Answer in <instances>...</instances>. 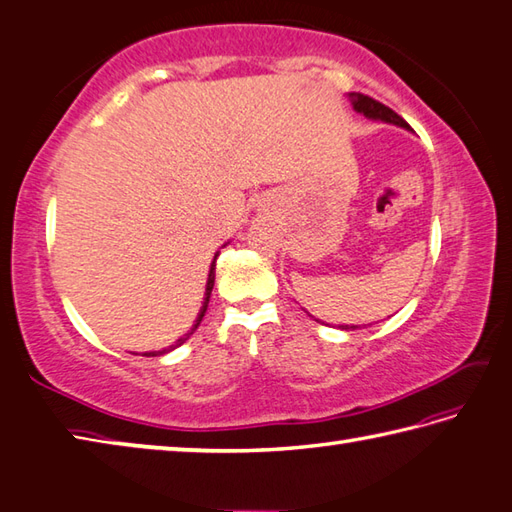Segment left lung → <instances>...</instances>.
Masks as SVG:
<instances>
[{"instance_id": "8db88e82", "label": "left lung", "mask_w": 512, "mask_h": 512, "mask_svg": "<svg viewBox=\"0 0 512 512\" xmlns=\"http://www.w3.org/2000/svg\"><path fill=\"white\" fill-rule=\"evenodd\" d=\"M352 98V104L354 109L368 115V118H374V120H383V122H390V124H397V127H403V129H410L408 122L401 118V115L394 113L390 106H385L381 102H376L374 98H370V95H363V93H350ZM345 330H350V327H345Z\"/></svg>"}]
</instances>
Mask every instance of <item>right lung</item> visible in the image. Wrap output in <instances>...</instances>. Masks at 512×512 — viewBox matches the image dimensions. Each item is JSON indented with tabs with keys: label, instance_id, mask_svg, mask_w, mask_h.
I'll return each instance as SVG.
<instances>
[{
	"label": "right lung",
	"instance_id": "right-lung-1",
	"mask_svg": "<svg viewBox=\"0 0 512 512\" xmlns=\"http://www.w3.org/2000/svg\"><path fill=\"white\" fill-rule=\"evenodd\" d=\"M214 263H216V258H214ZM211 263V269H209V278H207V292H205V305H202V310H200V314H198V318H196V323H194V327H191V332L189 334H185V336H180V339L173 343V345H169L167 350H162V352H149V354H144V356H158V354H165V352H169V350H173V347H178V345H182L185 343L191 334H194L196 330H198V325H200V321H202V316H205V312H207V305H209V296H211V289H214V278H216V265Z\"/></svg>",
	"mask_w": 512,
	"mask_h": 512
}]
</instances>
